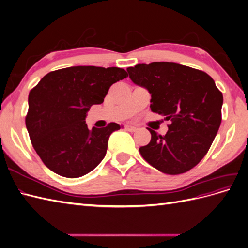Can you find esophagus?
Wrapping results in <instances>:
<instances>
[{
    "instance_id": "obj_1",
    "label": "esophagus",
    "mask_w": 248,
    "mask_h": 248,
    "mask_svg": "<svg viewBox=\"0 0 248 248\" xmlns=\"http://www.w3.org/2000/svg\"><path fill=\"white\" fill-rule=\"evenodd\" d=\"M125 130L133 132V131L137 130V127H136V126H131V125H126V126H125Z\"/></svg>"
}]
</instances>
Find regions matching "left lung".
I'll return each mask as SVG.
<instances>
[{
	"mask_svg": "<svg viewBox=\"0 0 248 248\" xmlns=\"http://www.w3.org/2000/svg\"><path fill=\"white\" fill-rule=\"evenodd\" d=\"M130 79L151 94L150 108L170 121L166 136L151 132L140 152L148 163L169 175L191 170L204 158L221 123L222 93L202 70L177 63L128 67Z\"/></svg>",
	"mask_w": 248,
	"mask_h": 248,
	"instance_id": "1",
	"label": "left lung"
}]
</instances>
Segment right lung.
<instances>
[{
  "label": "right lung",
  "instance_id": "1",
  "mask_svg": "<svg viewBox=\"0 0 248 248\" xmlns=\"http://www.w3.org/2000/svg\"><path fill=\"white\" fill-rule=\"evenodd\" d=\"M127 77L118 67L73 66L47 73L30 91L26 126L36 153L50 170L78 178L101 162L109 136L121 127L109 123L90 130L87 112L103 102L112 84Z\"/></svg>",
  "mask_w": 248,
  "mask_h": 248
}]
</instances>
